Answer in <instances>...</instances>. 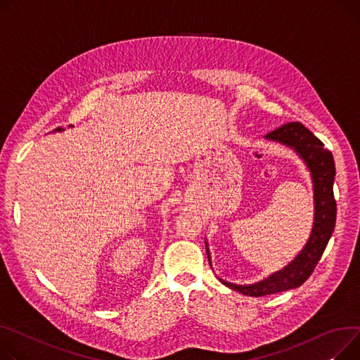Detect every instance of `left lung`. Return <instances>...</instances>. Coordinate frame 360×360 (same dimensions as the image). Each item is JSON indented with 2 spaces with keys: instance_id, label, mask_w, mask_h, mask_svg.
Segmentation results:
<instances>
[{
  "instance_id": "8db88e82",
  "label": "left lung",
  "mask_w": 360,
  "mask_h": 360,
  "mask_svg": "<svg viewBox=\"0 0 360 360\" xmlns=\"http://www.w3.org/2000/svg\"><path fill=\"white\" fill-rule=\"evenodd\" d=\"M268 140L279 141L285 146L292 148L305 162L311 172L314 188V224L308 242L298 256L283 269L272 274L266 279L252 285H236L220 279L229 288L242 292L249 297H263L282 291H288L302 285L316 269L319 260L333 234L336 226V200L333 194L334 159L330 150L324 148V143L317 139L301 123H288L265 136ZM207 246V242H205ZM207 256L211 265L210 250L207 246Z\"/></svg>"
}]
</instances>
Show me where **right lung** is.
I'll list each match as a JSON object with an SVG mask.
<instances>
[{
  "label": "right lung",
  "mask_w": 360,
  "mask_h": 360,
  "mask_svg": "<svg viewBox=\"0 0 360 360\" xmlns=\"http://www.w3.org/2000/svg\"><path fill=\"white\" fill-rule=\"evenodd\" d=\"M69 127H72V126H69ZM56 130H59V131H60V127H59V129H56Z\"/></svg>",
  "instance_id": "1"
}]
</instances>
